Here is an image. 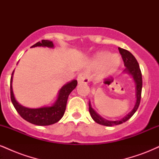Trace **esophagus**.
I'll return each mask as SVG.
<instances>
[{"label": "esophagus", "mask_w": 159, "mask_h": 159, "mask_svg": "<svg viewBox=\"0 0 159 159\" xmlns=\"http://www.w3.org/2000/svg\"><path fill=\"white\" fill-rule=\"evenodd\" d=\"M77 79L78 84H87L89 82V75L85 72H81V73L78 74Z\"/></svg>", "instance_id": "1"}]
</instances>
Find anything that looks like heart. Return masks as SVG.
Segmentation results:
<instances>
[{"mask_svg": "<svg viewBox=\"0 0 159 159\" xmlns=\"http://www.w3.org/2000/svg\"><path fill=\"white\" fill-rule=\"evenodd\" d=\"M120 64L119 57L112 55L108 52H100L96 53L92 61L91 65L93 68H101V75L108 76L116 71Z\"/></svg>", "mask_w": 159, "mask_h": 159, "instance_id": "1", "label": "heart"}]
</instances>
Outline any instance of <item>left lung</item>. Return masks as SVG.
I'll return each instance as SVG.
<instances>
[{"label":"left lung","mask_w":159,"mask_h":159,"mask_svg":"<svg viewBox=\"0 0 159 159\" xmlns=\"http://www.w3.org/2000/svg\"><path fill=\"white\" fill-rule=\"evenodd\" d=\"M119 52L121 54L123 61L124 62V66L126 68L124 69V72L125 73L129 74L132 75V77L134 79V83H135V90H136V102L134 105V108L131 112H129L126 116H124L122 119L115 120V121H112V120H107L104 119L101 116H99L97 113L93 110L92 106H91L90 102H89V111L91 117L94 120L96 123H97L100 125H106V126H114V125H120L125 122H126L128 120L130 119L131 117L134 115L136 111L138 110V107H139L140 102V98H141V91H142V74L141 71H140L139 64H138V61L135 59L132 53H130L129 51L125 50V49L118 48Z\"/></svg>","instance_id":"obj_1"}]
</instances>
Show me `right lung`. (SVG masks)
Here are the masks:
<instances>
[{
    "instance_id": "right-lung-1",
    "label": "right lung",
    "mask_w": 159,
    "mask_h": 159,
    "mask_svg": "<svg viewBox=\"0 0 159 159\" xmlns=\"http://www.w3.org/2000/svg\"><path fill=\"white\" fill-rule=\"evenodd\" d=\"M48 47V48H54V44L52 41L49 40H42V42H38L31 47ZM10 80V96L12 105L15 107L16 110L19 113L20 116L29 123L37 125H49L56 123L63 117L65 113L66 107L67 99L69 95L74 90L77 86L78 82L76 80L68 82L61 87L59 91L57 98L54 105L52 106H45L39 107V108H29L24 107L16 100L15 96L12 90V75Z\"/></svg>"
}]
</instances>
